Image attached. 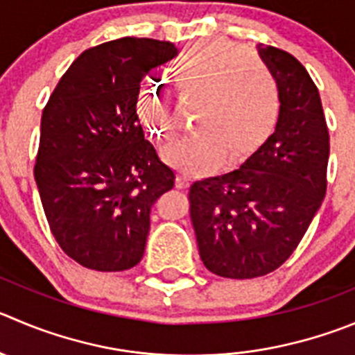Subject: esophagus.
<instances>
[{"label":"esophagus","mask_w":355,"mask_h":355,"mask_svg":"<svg viewBox=\"0 0 355 355\" xmlns=\"http://www.w3.org/2000/svg\"><path fill=\"white\" fill-rule=\"evenodd\" d=\"M189 185V175L187 173H178L177 175V187L185 189Z\"/></svg>","instance_id":"1"}]
</instances>
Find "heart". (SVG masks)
<instances>
[{"instance_id": "1", "label": "heart", "mask_w": 355, "mask_h": 355, "mask_svg": "<svg viewBox=\"0 0 355 355\" xmlns=\"http://www.w3.org/2000/svg\"><path fill=\"white\" fill-rule=\"evenodd\" d=\"M247 49L210 42L175 61L173 77L182 94L200 92L194 105L198 125L184 140L162 150V161L196 173L223 161L252 154L273 135L282 114V92L270 69ZM137 117L159 141L173 137L171 96L162 85H147L137 96Z\"/></svg>"}]
</instances>
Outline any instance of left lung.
I'll use <instances>...</instances> for the list:
<instances>
[{
	"label": "left lung",
	"mask_w": 355,
	"mask_h": 355,
	"mask_svg": "<svg viewBox=\"0 0 355 355\" xmlns=\"http://www.w3.org/2000/svg\"><path fill=\"white\" fill-rule=\"evenodd\" d=\"M282 92L275 132L236 170L191 185V220L207 270L263 277L300 245L326 196L329 132L319 89L289 52L257 45Z\"/></svg>",
	"instance_id": "left-lung-1"
}]
</instances>
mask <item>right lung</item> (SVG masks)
Wrapping results in <instances>:
<instances>
[{
  "label": "right lung",
  "instance_id": "add662e5",
  "mask_svg": "<svg viewBox=\"0 0 355 355\" xmlns=\"http://www.w3.org/2000/svg\"><path fill=\"white\" fill-rule=\"evenodd\" d=\"M177 55L170 42L119 38L82 52L40 124L35 180L59 247L82 266L124 271L144 257L150 208L175 173L145 140L137 96Z\"/></svg>",
  "mask_w": 355,
  "mask_h": 355
}]
</instances>
